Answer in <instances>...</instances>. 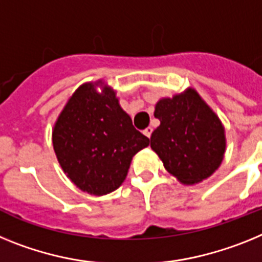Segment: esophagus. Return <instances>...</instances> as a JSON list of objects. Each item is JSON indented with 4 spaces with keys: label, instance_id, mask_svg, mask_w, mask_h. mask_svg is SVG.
Returning <instances> with one entry per match:
<instances>
[{
    "label": "esophagus",
    "instance_id": "esophagus-1",
    "mask_svg": "<svg viewBox=\"0 0 262 262\" xmlns=\"http://www.w3.org/2000/svg\"><path fill=\"white\" fill-rule=\"evenodd\" d=\"M151 133H153V128H150V126H149V128H146V129H145V130H144V134H145V136H146L147 138L151 137Z\"/></svg>",
    "mask_w": 262,
    "mask_h": 262
}]
</instances>
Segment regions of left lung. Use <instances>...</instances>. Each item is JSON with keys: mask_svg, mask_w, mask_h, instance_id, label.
Instances as JSON below:
<instances>
[{"mask_svg": "<svg viewBox=\"0 0 262 262\" xmlns=\"http://www.w3.org/2000/svg\"><path fill=\"white\" fill-rule=\"evenodd\" d=\"M154 117L161 124L150 137V146L181 183H200L219 169L226 153V130L194 88L158 100Z\"/></svg>", "mask_w": 262, "mask_h": 262, "instance_id": "obj_1", "label": "left lung"}]
</instances>
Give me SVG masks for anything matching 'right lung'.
<instances>
[{"instance_id":"add662e5","label":"right lung","mask_w":262,"mask_h":262,"mask_svg":"<svg viewBox=\"0 0 262 262\" xmlns=\"http://www.w3.org/2000/svg\"><path fill=\"white\" fill-rule=\"evenodd\" d=\"M147 145L149 138L136 130L116 91L103 80L81 84L52 128V146L64 174L96 196L122 185L133 157Z\"/></svg>"}]
</instances>
